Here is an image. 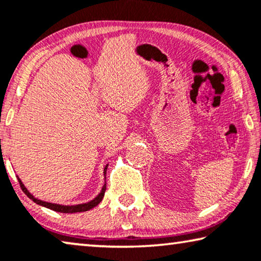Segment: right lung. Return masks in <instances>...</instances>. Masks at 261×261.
<instances>
[{
	"instance_id": "right-lung-1",
	"label": "right lung",
	"mask_w": 261,
	"mask_h": 261,
	"mask_svg": "<svg viewBox=\"0 0 261 261\" xmlns=\"http://www.w3.org/2000/svg\"><path fill=\"white\" fill-rule=\"evenodd\" d=\"M107 168H108V165L105 167V169H103V175H105L106 177V174H107ZM18 179V182L20 185V188H22V190L24 193L27 194V196L29 198H31L32 201L35 202V203L39 204V205H43L45 206V208H48L51 210H55V212L57 213H64V214H73V213H82V212H88V210L93 209L94 206H96L100 202L102 201L103 196H105V193H106V187L107 185L105 182V185H103V187L101 189V192L98 195L94 198V200L87 202V203H81V204H75V205H63V204H57V203H51V202H45V201H41V200H38V198H36L32 194L29 192V190L27 189L25 186H24V184L20 181L19 177L17 176Z\"/></svg>"
}]
</instances>
